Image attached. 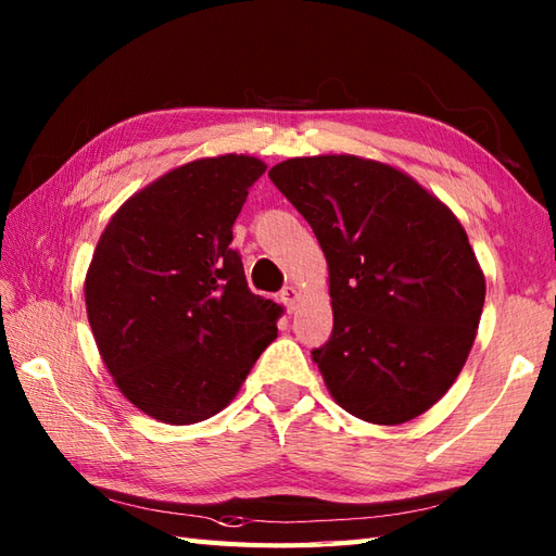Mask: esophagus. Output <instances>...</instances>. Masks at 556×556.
I'll use <instances>...</instances> for the list:
<instances>
[{
    "mask_svg": "<svg viewBox=\"0 0 556 556\" xmlns=\"http://www.w3.org/2000/svg\"><path fill=\"white\" fill-rule=\"evenodd\" d=\"M281 303L287 305V311H293L296 308V303H299V289L296 287H285V291H281Z\"/></svg>",
    "mask_w": 556,
    "mask_h": 556,
    "instance_id": "34e87169",
    "label": "esophagus"
}]
</instances>
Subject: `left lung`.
<instances>
[{
  "instance_id": "8db88e82",
  "label": "left lung",
  "mask_w": 556,
  "mask_h": 556,
  "mask_svg": "<svg viewBox=\"0 0 556 556\" xmlns=\"http://www.w3.org/2000/svg\"><path fill=\"white\" fill-rule=\"evenodd\" d=\"M269 179L327 257L334 329L313 361L329 394L375 425L418 418L454 384L480 325L485 275L466 229L377 160L291 157Z\"/></svg>"
}]
</instances>
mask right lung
Listing matches in <instances>:
<instances>
[{"mask_svg":"<svg viewBox=\"0 0 556 556\" xmlns=\"http://www.w3.org/2000/svg\"><path fill=\"white\" fill-rule=\"evenodd\" d=\"M267 164L219 155L140 188L104 227L86 311L119 392L146 416L193 425L227 408L271 341L281 305L248 289L233 222Z\"/></svg>","mask_w":556,"mask_h":556,"instance_id":"right-lung-1","label":"right lung"}]
</instances>
